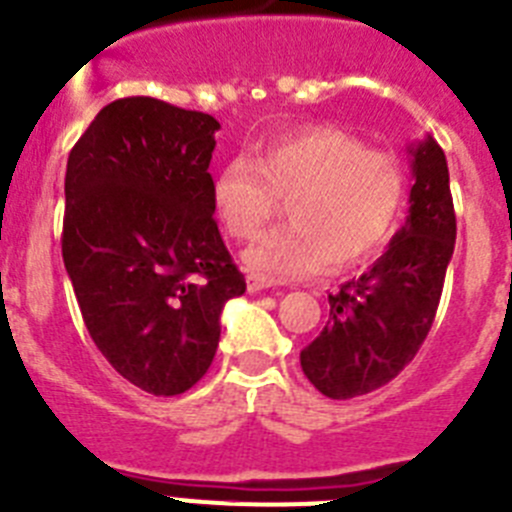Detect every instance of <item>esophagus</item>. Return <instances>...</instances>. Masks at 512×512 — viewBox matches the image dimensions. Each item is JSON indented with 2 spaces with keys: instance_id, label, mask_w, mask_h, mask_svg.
<instances>
[{
  "instance_id": "1",
  "label": "esophagus",
  "mask_w": 512,
  "mask_h": 512,
  "mask_svg": "<svg viewBox=\"0 0 512 512\" xmlns=\"http://www.w3.org/2000/svg\"><path fill=\"white\" fill-rule=\"evenodd\" d=\"M246 282H248V292H261V289H269L271 287L269 279L259 277V274H248Z\"/></svg>"
}]
</instances>
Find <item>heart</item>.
<instances>
[{
	"instance_id": "heart-1",
	"label": "heart",
	"mask_w": 512,
	"mask_h": 512,
	"mask_svg": "<svg viewBox=\"0 0 512 512\" xmlns=\"http://www.w3.org/2000/svg\"><path fill=\"white\" fill-rule=\"evenodd\" d=\"M408 194V174L390 151L366 148L354 133L315 125L271 140L256 166L235 158L212 184L225 230L251 241L287 200L289 225L269 230L243 261L269 282L369 259L387 243Z\"/></svg>"
}]
</instances>
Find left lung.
I'll list each match as a JSON object with an SVG mask.
<instances>
[{"label": "left lung", "instance_id": "obj_1", "mask_svg": "<svg viewBox=\"0 0 512 512\" xmlns=\"http://www.w3.org/2000/svg\"><path fill=\"white\" fill-rule=\"evenodd\" d=\"M410 153L415 184L408 220L372 269L328 295V323L300 351L305 377L333 400L392 382L423 346L441 302L456 241L449 166L433 138Z\"/></svg>", "mask_w": 512, "mask_h": 512}]
</instances>
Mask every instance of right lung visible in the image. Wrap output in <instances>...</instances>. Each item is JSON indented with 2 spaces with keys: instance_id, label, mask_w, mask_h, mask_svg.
I'll use <instances>...</instances> for the list:
<instances>
[{
  "instance_id": "add662e5",
  "label": "right lung",
  "mask_w": 512,
  "mask_h": 512,
  "mask_svg": "<svg viewBox=\"0 0 512 512\" xmlns=\"http://www.w3.org/2000/svg\"><path fill=\"white\" fill-rule=\"evenodd\" d=\"M220 122L153 97L115 99L69 153L61 251L81 318L120 377L182 395L215 359L246 279L217 230Z\"/></svg>"
}]
</instances>
